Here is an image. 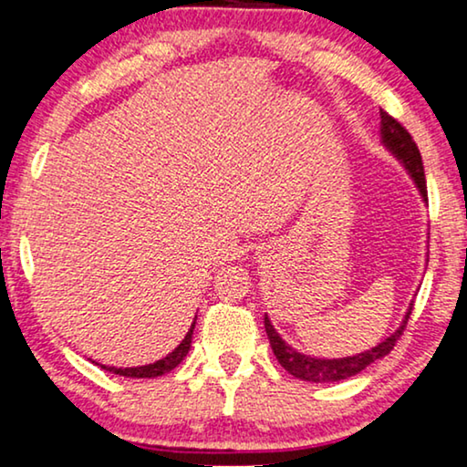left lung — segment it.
<instances>
[{
    "label": "left lung",
    "mask_w": 467,
    "mask_h": 467,
    "mask_svg": "<svg viewBox=\"0 0 467 467\" xmlns=\"http://www.w3.org/2000/svg\"><path fill=\"white\" fill-rule=\"evenodd\" d=\"M380 122H383L380 133H383L385 146L404 162L406 169L410 171L412 180H415L419 190H421L423 199H428V183H425L421 154H419V148H417L415 140H412V135L406 130V127L398 120V118L387 114L385 109H380ZM412 306L415 305H410L409 313H406V317L402 321V326H400L389 338H385L383 343H379L370 351L359 353V356H353V358H343V359H315V358L302 356V353H298L296 349H292L285 340H281V337L275 332V327L271 321H268L266 315H265V327H266L268 340H271L275 358L279 359V364L284 366L287 372L294 374L296 379L311 380V383H330V380L349 379V377H353V374L362 372L366 366H370L372 362H377V359L385 358L387 353L396 347L400 337L404 334L406 324H409V319H410Z\"/></svg>",
    "instance_id": "obj_1"
}]
</instances>
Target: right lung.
I'll use <instances>...</instances> for the list:
<instances>
[{"label":"right lung","instance_id":"obj_1","mask_svg":"<svg viewBox=\"0 0 467 467\" xmlns=\"http://www.w3.org/2000/svg\"><path fill=\"white\" fill-rule=\"evenodd\" d=\"M196 324V321H194ZM194 324L190 327V332L186 334V338L182 340L180 347L173 353H169L167 358L159 359V362L148 364V366H140V368H114V366H101L103 370H109L114 374H120V377H130V379H154V377H162L173 370V368L186 358V353L190 351V343H192V332H194Z\"/></svg>","mask_w":467,"mask_h":467}]
</instances>
